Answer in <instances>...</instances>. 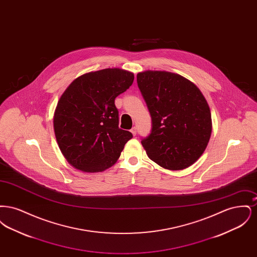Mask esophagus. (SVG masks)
I'll return each mask as SVG.
<instances>
[{"label": "esophagus", "instance_id": "esophagus-1", "mask_svg": "<svg viewBox=\"0 0 257 257\" xmlns=\"http://www.w3.org/2000/svg\"><path fill=\"white\" fill-rule=\"evenodd\" d=\"M131 133L133 134V136H136V134H137V128H136V127H133V128L131 129Z\"/></svg>", "mask_w": 257, "mask_h": 257}]
</instances>
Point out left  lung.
<instances>
[{
  "label": "left lung",
  "mask_w": 257,
  "mask_h": 257,
  "mask_svg": "<svg viewBox=\"0 0 257 257\" xmlns=\"http://www.w3.org/2000/svg\"><path fill=\"white\" fill-rule=\"evenodd\" d=\"M137 82L152 121L151 133L142 141L147 156L170 171L192 166L204 152L212 133L206 99L179 74L147 70L138 73Z\"/></svg>",
  "instance_id": "obj_1"
}]
</instances>
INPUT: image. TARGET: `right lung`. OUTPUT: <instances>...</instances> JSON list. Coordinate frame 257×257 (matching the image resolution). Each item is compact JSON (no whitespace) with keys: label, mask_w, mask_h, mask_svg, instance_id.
Returning a JSON list of instances; mask_svg holds the SVG:
<instances>
[{"label":"right lung","mask_w":257,"mask_h":257,"mask_svg":"<svg viewBox=\"0 0 257 257\" xmlns=\"http://www.w3.org/2000/svg\"><path fill=\"white\" fill-rule=\"evenodd\" d=\"M133 81L130 71L106 68L81 75L62 93L54 130L62 155L75 169L101 172L119 158L133 135L119 129L114 99Z\"/></svg>","instance_id":"add662e5"}]
</instances>
